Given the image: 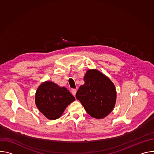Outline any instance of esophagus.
<instances>
[{
  "instance_id": "34e87169",
  "label": "esophagus",
  "mask_w": 154,
  "mask_h": 154,
  "mask_svg": "<svg viewBox=\"0 0 154 154\" xmlns=\"http://www.w3.org/2000/svg\"><path fill=\"white\" fill-rule=\"evenodd\" d=\"M71 93H72V95H73L74 96H75V94H76V93H77V90H76L75 89H72V90H71Z\"/></svg>"
}]
</instances>
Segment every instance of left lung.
Masks as SVG:
<instances>
[{
  "label": "left lung",
  "instance_id": "1",
  "mask_svg": "<svg viewBox=\"0 0 154 154\" xmlns=\"http://www.w3.org/2000/svg\"><path fill=\"white\" fill-rule=\"evenodd\" d=\"M83 80L85 84L80 86L76 93L77 99L91 117L103 119L113 111L116 104L114 83L96 69L88 70Z\"/></svg>",
  "mask_w": 154,
  "mask_h": 154
}]
</instances>
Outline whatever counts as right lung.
<instances>
[{"label":"right lung","mask_w":154,"mask_h":154,"mask_svg":"<svg viewBox=\"0 0 154 154\" xmlns=\"http://www.w3.org/2000/svg\"><path fill=\"white\" fill-rule=\"evenodd\" d=\"M35 99L38 110L50 120L60 118L66 107L75 100L66 88L51 81L44 82L38 87Z\"/></svg>","instance_id":"obj_1"}]
</instances>
